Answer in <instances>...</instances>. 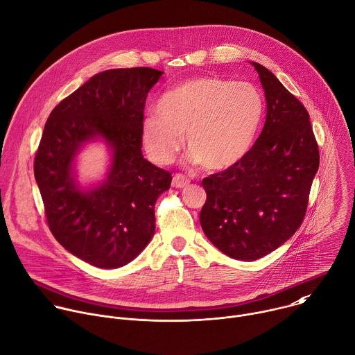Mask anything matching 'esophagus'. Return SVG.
<instances>
[{
  "label": "esophagus",
  "mask_w": 355,
  "mask_h": 355,
  "mask_svg": "<svg viewBox=\"0 0 355 355\" xmlns=\"http://www.w3.org/2000/svg\"><path fill=\"white\" fill-rule=\"evenodd\" d=\"M173 187L174 188H185L189 184V178H187L184 174H175L173 177Z\"/></svg>",
  "instance_id": "obj_1"
}]
</instances>
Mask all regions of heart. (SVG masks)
Instances as JSON below:
<instances>
[{"label":"heart","instance_id":"obj_1","mask_svg":"<svg viewBox=\"0 0 355 355\" xmlns=\"http://www.w3.org/2000/svg\"><path fill=\"white\" fill-rule=\"evenodd\" d=\"M157 114L142 125V142L157 164L170 163L182 145L205 170H224L251 149L263 115V98L250 82L216 76L187 80L166 92Z\"/></svg>","mask_w":355,"mask_h":355}]
</instances>
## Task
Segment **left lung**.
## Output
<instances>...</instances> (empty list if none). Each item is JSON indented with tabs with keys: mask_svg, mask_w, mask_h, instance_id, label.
Segmentation results:
<instances>
[{
	"mask_svg": "<svg viewBox=\"0 0 355 355\" xmlns=\"http://www.w3.org/2000/svg\"><path fill=\"white\" fill-rule=\"evenodd\" d=\"M252 65L268 103L263 130L239 163L202 180L207 198L199 217L211 244L239 261H257L293 237L319 168L306 108L269 69Z\"/></svg>",
	"mask_w": 355,
	"mask_h": 355,
	"instance_id": "left-lung-1",
	"label": "left lung"
}]
</instances>
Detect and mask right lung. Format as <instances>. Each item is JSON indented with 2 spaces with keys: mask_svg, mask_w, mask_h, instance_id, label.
Listing matches in <instances>:
<instances>
[{
  "mask_svg": "<svg viewBox=\"0 0 355 355\" xmlns=\"http://www.w3.org/2000/svg\"><path fill=\"white\" fill-rule=\"evenodd\" d=\"M162 73L137 67L94 75L53 108L35 156L54 239L100 269L121 268L145 250L156 228V200L171 185V173L141 150L146 97ZM94 136L113 148V163L107 180L83 193L73 182L71 160Z\"/></svg>",
  "mask_w": 355,
  "mask_h": 355,
  "instance_id": "1",
  "label": "right lung"
}]
</instances>
